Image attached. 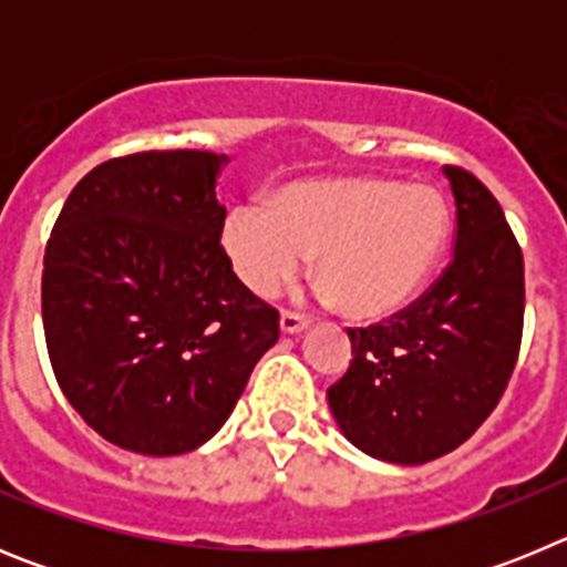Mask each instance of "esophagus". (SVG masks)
Here are the masks:
<instances>
[{
    "mask_svg": "<svg viewBox=\"0 0 567 567\" xmlns=\"http://www.w3.org/2000/svg\"><path fill=\"white\" fill-rule=\"evenodd\" d=\"M309 329V320L298 312H280V332L284 334H298Z\"/></svg>",
    "mask_w": 567,
    "mask_h": 567,
    "instance_id": "obj_1",
    "label": "esophagus"
}]
</instances>
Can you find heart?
<instances>
[{"instance_id":"1","label":"heart","mask_w":567,"mask_h":567,"mask_svg":"<svg viewBox=\"0 0 567 567\" xmlns=\"http://www.w3.org/2000/svg\"><path fill=\"white\" fill-rule=\"evenodd\" d=\"M445 238L440 189L369 175L289 182L269 195L267 209L238 204L221 221V249L249 292L272 298L312 255L323 295L354 320L403 309L437 267Z\"/></svg>"}]
</instances>
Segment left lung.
<instances>
[{
	"instance_id": "8db88e82",
	"label": "left lung",
	"mask_w": 567,
	"mask_h": 567,
	"mask_svg": "<svg viewBox=\"0 0 567 567\" xmlns=\"http://www.w3.org/2000/svg\"><path fill=\"white\" fill-rule=\"evenodd\" d=\"M443 175L457 207L452 264L392 320L349 329L352 363L327 392L343 437L398 465L443 457L477 432L523 338V252L503 207L465 169Z\"/></svg>"
}]
</instances>
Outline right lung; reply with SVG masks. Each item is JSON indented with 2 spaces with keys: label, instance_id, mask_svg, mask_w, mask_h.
Here are the masks:
<instances>
[{
  "label": "right lung",
  "instance_id": "right-lung-1",
  "mask_svg": "<svg viewBox=\"0 0 567 567\" xmlns=\"http://www.w3.org/2000/svg\"><path fill=\"white\" fill-rule=\"evenodd\" d=\"M227 155L150 150L90 169L44 249L48 354L70 405L107 443L175 457L233 414L278 312L221 249Z\"/></svg>",
  "mask_w": 567,
  "mask_h": 567
}]
</instances>
